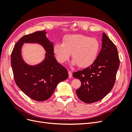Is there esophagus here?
<instances>
[{
	"label": "esophagus",
	"instance_id": "34e87169",
	"mask_svg": "<svg viewBox=\"0 0 132 132\" xmlns=\"http://www.w3.org/2000/svg\"><path fill=\"white\" fill-rule=\"evenodd\" d=\"M68 74H69V78H71V77H72L73 74H72V73H71V71H68Z\"/></svg>",
	"mask_w": 132,
	"mask_h": 132
}]
</instances>
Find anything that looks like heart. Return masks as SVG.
<instances>
[{
  "instance_id": "obj_1",
  "label": "heart",
  "mask_w": 132,
  "mask_h": 132,
  "mask_svg": "<svg viewBox=\"0 0 132 132\" xmlns=\"http://www.w3.org/2000/svg\"><path fill=\"white\" fill-rule=\"evenodd\" d=\"M100 48V43L97 38L81 34H73L64 36L62 43H55L53 52L60 63H65L68 61L71 53L73 64L85 68L95 62Z\"/></svg>"
}]
</instances>
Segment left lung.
Listing matches in <instances>:
<instances>
[{"instance_id": "left-lung-1", "label": "left lung", "mask_w": 132, "mask_h": 132, "mask_svg": "<svg viewBox=\"0 0 132 132\" xmlns=\"http://www.w3.org/2000/svg\"><path fill=\"white\" fill-rule=\"evenodd\" d=\"M102 41L101 50L95 62L73 74L81 82L76 94L86 103L101 100L110 93L114 86L119 66L116 46L104 32Z\"/></svg>"}]
</instances>
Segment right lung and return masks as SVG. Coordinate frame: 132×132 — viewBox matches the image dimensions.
Returning <instances> with one entry per match:
<instances>
[{"mask_svg":"<svg viewBox=\"0 0 132 132\" xmlns=\"http://www.w3.org/2000/svg\"><path fill=\"white\" fill-rule=\"evenodd\" d=\"M46 34V30H43L23 36L15 45L11 55L16 84L27 96L37 101L48 99L58 84L68 78L67 70L55 59L53 43L48 39ZM23 43H38L43 46L47 52L44 61L35 66L25 63L21 54Z\"/></svg>","mask_w":132,"mask_h":132,"instance_id":"add662e5","label":"right lung"}]
</instances>
